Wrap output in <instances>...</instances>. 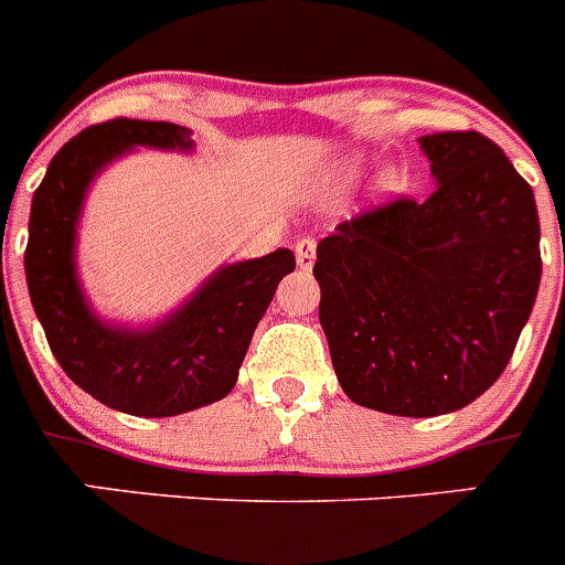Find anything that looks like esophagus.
Returning <instances> with one entry per match:
<instances>
[{
	"instance_id": "obj_1",
	"label": "esophagus",
	"mask_w": 565,
	"mask_h": 565,
	"mask_svg": "<svg viewBox=\"0 0 565 565\" xmlns=\"http://www.w3.org/2000/svg\"><path fill=\"white\" fill-rule=\"evenodd\" d=\"M294 252H297L299 268H311L313 259H317V239H313V237H299L297 246H294Z\"/></svg>"
}]
</instances>
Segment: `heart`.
<instances>
[{
    "mask_svg": "<svg viewBox=\"0 0 565 565\" xmlns=\"http://www.w3.org/2000/svg\"><path fill=\"white\" fill-rule=\"evenodd\" d=\"M382 183H384V186H387V189H398V186H402V183H398L396 174H384Z\"/></svg>",
    "mask_w": 565,
    "mask_h": 565,
    "instance_id": "b5f03b06",
    "label": "heart"
}]
</instances>
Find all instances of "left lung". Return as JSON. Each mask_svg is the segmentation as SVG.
Returning a JSON list of instances; mask_svg holds the SVG:
<instances>
[{"instance_id": "1", "label": "left lung", "mask_w": 565, "mask_h": 565, "mask_svg": "<svg viewBox=\"0 0 565 565\" xmlns=\"http://www.w3.org/2000/svg\"><path fill=\"white\" fill-rule=\"evenodd\" d=\"M427 201L398 194L317 246L319 322L351 402L444 416L489 391L515 353L541 282L532 186L487 135L418 138Z\"/></svg>"}]
</instances>
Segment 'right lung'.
<instances>
[{
	"mask_svg": "<svg viewBox=\"0 0 565 565\" xmlns=\"http://www.w3.org/2000/svg\"><path fill=\"white\" fill-rule=\"evenodd\" d=\"M135 143L186 149L192 141L178 124L135 118H113L70 138L33 194L24 274L30 302L62 371L113 411L163 418L232 391L254 328L271 306L279 279L297 263L288 248H277L221 268L152 331L102 326L76 282V221L93 174Z\"/></svg>",
	"mask_w": 565,
	"mask_h": 565,
	"instance_id": "right-lung-1",
	"label": "right lung"
}]
</instances>
